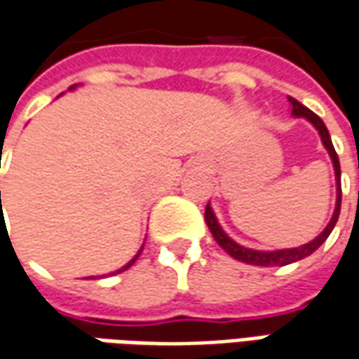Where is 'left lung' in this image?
Segmentation results:
<instances>
[{
	"mask_svg": "<svg viewBox=\"0 0 359 359\" xmlns=\"http://www.w3.org/2000/svg\"><path fill=\"white\" fill-rule=\"evenodd\" d=\"M289 104H291V116L294 118H304L306 121H311L314 126V129L318 131V135L323 139L324 149L328 151L330 159H332L334 165V175H336V208H334V214L328 226L324 228L313 241L304 243V245H299V248H289V250H275V251H259V250H251V248H245V245H240L238 241H233L222 230V226L218 224V218L212 210V206L208 204L206 206V212H204V220L208 224V230L212 231L214 240L218 241L222 250L226 251L228 255H231L233 259H238L241 263H250V265H259V267H281V265H289V263L301 262L304 257H309L313 251H316L320 245H323L326 238L332 233L334 226L338 222V216H340V204H342V184H340V161H338V155L334 151L332 139H330V133L324 126V121L314 111H311L309 108H304L301 102H297L294 97L289 96Z\"/></svg>",
	"mask_w": 359,
	"mask_h": 359,
	"instance_id": "1",
	"label": "left lung"
}]
</instances>
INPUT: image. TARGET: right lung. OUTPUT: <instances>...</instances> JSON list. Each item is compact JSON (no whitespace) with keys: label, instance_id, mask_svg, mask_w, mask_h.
Here are the masks:
<instances>
[{"label":"right lung","instance_id":"add662e5","mask_svg":"<svg viewBox=\"0 0 359 359\" xmlns=\"http://www.w3.org/2000/svg\"><path fill=\"white\" fill-rule=\"evenodd\" d=\"M74 88H76V86H72V88H70V90H74ZM0 204H1V192H0ZM141 251H143V245H141V250L137 251V255H135V257H133V259H131V262H129V263H126V265H123L121 269H118V271H114V275H116V273H121V271H126V269H129V267H131V265L135 263V259H137L139 253H141Z\"/></svg>","mask_w":359,"mask_h":359}]
</instances>
